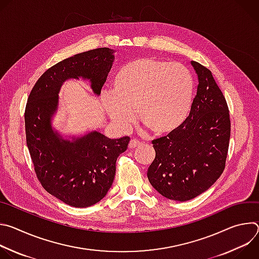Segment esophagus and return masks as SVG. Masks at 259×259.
I'll use <instances>...</instances> for the list:
<instances>
[{
  "label": "esophagus",
  "mask_w": 259,
  "mask_h": 259,
  "mask_svg": "<svg viewBox=\"0 0 259 259\" xmlns=\"http://www.w3.org/2000/svg\"><path fill=\"white\" fill-rule=\"evenodd\" d=\"M141 144V142L137 139H131L129 142V149H135V147L139 146Z\"/></svg>",
  "instance_id": "1"
}]
</instances>
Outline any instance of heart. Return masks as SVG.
I'll use <instances>...</instances> for the list:
<instances>
[{"mask_svg": "<svg viewBox=\"0 0 259 259\" xmlns=\"http://www.w3.org/2000/svg\"><path fill=\"white\" fill-rule=\"evenodd\" d=\"M194 78L188 67L155 57L123 64L115 73L112 92L102 95L107 116L121 128L138 120L153 133L168 134L186 120L193 99Z\"/></svg>", "mask_w": 259, "mask_h": 259, "instance_id": "1", "label": "heart"}]
</instances>
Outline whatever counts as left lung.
<instances>
[{
    "label": "left lung",
    "instance_id": "1",
    "mask_svg": "<svg viewBox=\"0 0 259 259\" xmlns=\"http://www.w3.org/2000/svg\"><path fill=\"white\" fill-rule=\"evenodd\" d=\"M191 63L199 85L190 115L173 132L153 140L156 158L147 170L153 188L179 202L201 195L223 174L231 137L228 103L212 72Z\"/></svg>",
    "mask_w": 259,
    "mask_h": 259
}]
</instances>
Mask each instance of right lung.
I'll use <instances>...</instances> for the list:
<instances>
[{
  "instance_id": "right-lung-1",
  "label": "right lung",
  "mask_w": 259,
  "mask_h": 259,
  "mask_svg": "<svg viewBox=\"0 0 259 259\" xmlns=\"http://www.w3.org/2000/svg\"><path fill=\"white\" fill-rule=\"evenodd\" d=\"M114 50L97 48L66 58L47 69L36 81L24 113L26 144L42 187L63 203L78 208L102 200L116 175V162L130 141L129 136L110 139L92 131L63 139L52 129L64 81L83 78L99 95L114 61Z\"/></svg>"
}]
</instances>
